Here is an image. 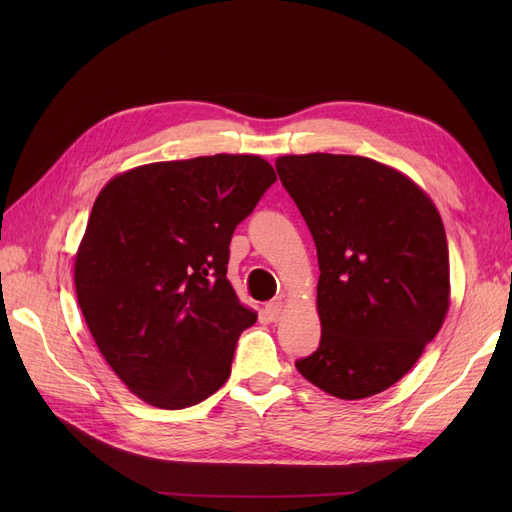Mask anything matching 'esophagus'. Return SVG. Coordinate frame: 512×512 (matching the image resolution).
Segmentation results:
<instances>
[{
    "label": "esophagus",
    "instance_id": "obj_1",
    "mask_svg": "<svg viewBox=\"0 0 512 512\" xmlns=\"http://www.w3.org/2000/svg\"><path fill=\"white\" fill-rule=\"evenodd\" d=\"M282 309H284L282 299H275V301H269V303L265 305V314H267V318H269L271 322H275V320H280Z\"/></svg>",
    "mask_w": 512,
    "mask_h": 512
}]
</instances>
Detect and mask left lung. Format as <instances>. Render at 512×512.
Returning <instances> with one entry per match:
<instances>
[{"instance_id":"obj_1","label":"left lung","mask_w":512,"mask_h":512,"mask_svg":"<svg viewBox=\"0 0 512 512\" xmlns=\"http://www.w3.org/2000/svg\"><path fill=\"white\" fill-rule=\"evenodd\" d=\"M277 175L318 252L320 346L299 374L339 399L404 378L448 312V245L431 198L361 156H282Z\"/></svg>"}]
</instances>
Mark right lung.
Masks as SVG:
<instances>
[{
	"label": "right lung",
	"mask_w": 512,
	"mask_h": 512,
	"mask_svg": "<svg viewBox=\"0 0 512 512\" xmlns=\"http://www.w3.org/2000/svg\"><path fill=\"white\" fill-rule=\"evenodd\" d=\"M260 156L145 164L104 185L74 260L87 327L128 389L162 410L213 395L256 322L226 271L237 224L275 183Z\"/></svg>",
	"instance_id": "right-lung-1"
}]
</instances>
